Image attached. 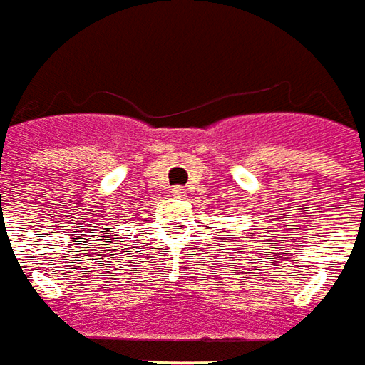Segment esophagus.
I'll return each instance as SVG.
<instances>
[{"mask_svg": "<svg viewBox=\"0 0 365 365\" xmlns=\"http://www.w3.org/2000/svg\"><path fill=\"white\" fill-rule=\"evenodd\" d=\"M170 195L175 196V198H182V196L187 195V188H185V187H173V188H170Z\"/></svg>", "mask_w": 365, "mask_h": 365, "instance_id": "1", "label": "esophagus"}]
</instances>
